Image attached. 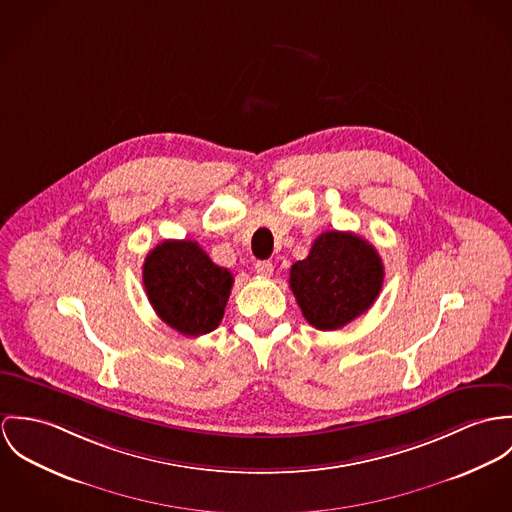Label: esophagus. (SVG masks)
<instances>
[{
    "label": "esophagus",
    "instance_id": "obj_1",
    "mask_svg": "<svg viewBox=\"0 0 512 512\" xmlns=\"http://www.w3.org/2000/svg\"><path fill=\"white\" fill-rule=\"evenodd\" d=\"M255 271H257L261 277H271L273 271H275V267H273L271 261H257V263H255Z\"/></svg>",
    "mask_w": 512,
    "mask_h": 512
}]
</instances>
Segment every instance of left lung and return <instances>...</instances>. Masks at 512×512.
<instances>
[{
	"mask_svg": "<svg viewBox=\"0 0 512 512\" xmlns=\"http://www.w3.org/2000/svg\"><path fill=\"white\" fill-rule=\"evenodd\" d=\"M385 267L377 249L351 231L316 237L306 259L290 267V290L318 330H340L371 308L381 292Z\"/></svg>",
	"mask_w": 512,
	"mask_h": 512,
	"instance_id": "8db88e82",
	"label": "left lung"
}]
</instances>
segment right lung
<instances>
[{
	"label": "right lung",
	"instance_id": "1",
	"mask_svg": "<svg viewBox=\"0 0 512 512\" xmlns=\"http://www.w3.org/2000/svg\"><path fill=\"white\" fill-rule=\"evenodd\" d=\"M143 284L159 318L182 336H204L224 318L233 275L196 241L167 239L143 263Z\"/></svg>",
	"mask_w": 512,
	"mask_h": 512
}]
</instances>
